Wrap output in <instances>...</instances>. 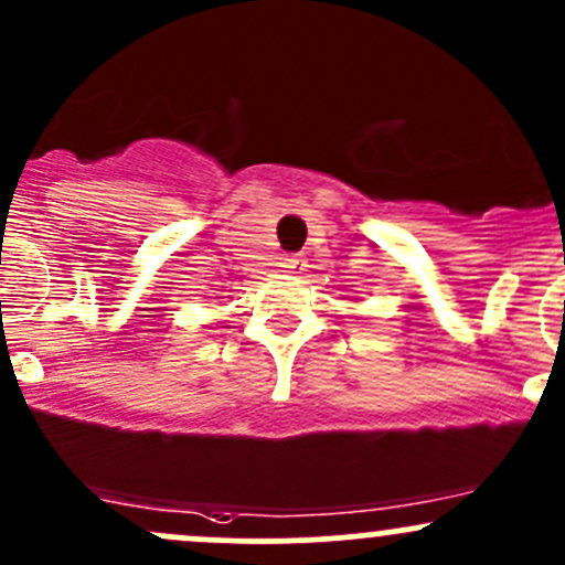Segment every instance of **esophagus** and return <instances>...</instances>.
<instances>
[{
    "label": "esophagus",
    "instance_id": "obj_1",
    "mask_svg": "<svg viewBox=\"0 0 565 565\" xmlns=\"http://www.w3.org/2000/svg\"><path fill=\"white\" fill-rule=\"evenodd\" d=\"M282 269H288L290 275H301V271H307V258L305 256H285Z\"/></svg>",
    "mask_w": 565,
    "mask_h": 565
}]
</instances>
